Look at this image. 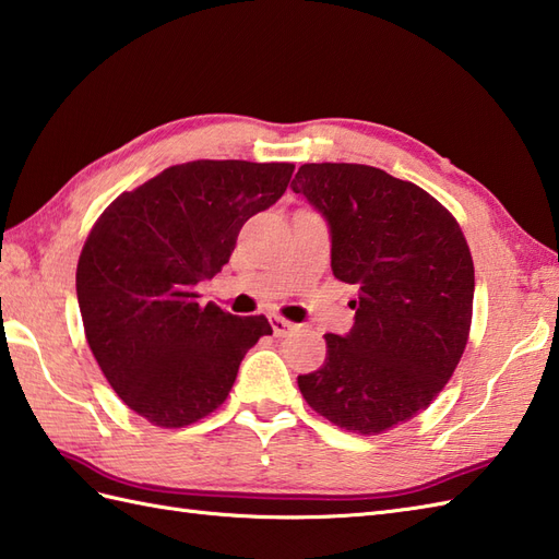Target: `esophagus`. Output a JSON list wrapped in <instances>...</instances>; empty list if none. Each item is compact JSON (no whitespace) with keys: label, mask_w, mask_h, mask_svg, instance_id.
<instances>
[{"label":"esophagus","mask_w":559,"mask_h":559,"mask_svg":"<svg viewBox=\"0 0 559 559\" xmlns=\"http://www.w3.org/2000/svg\"><path fill=\"white\" fill-rule=\"evenodd\" d=\"M270 325H272V332H275V337H289V334L296 330L294 322L284 320L280 316H272L270 318Z\"/></svg>","instance_id":"esophagus-1"}]
</instances>
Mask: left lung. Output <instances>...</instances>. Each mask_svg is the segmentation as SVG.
Segmentation results:
<instances>
[{"label": "left lung", "instance_id": "left-lung-1", "mask_svg": "<svg viewBox=\"0 0 559 559\" xmlns=\"http://www.w3.org/2000/svg\"><path fill=\"white\" fill-rule=\"evenodd\" d=\"M292 191L325 217L334 277L356 284L354 328L299 376L304 400L358 436H378L442 392L466 349L474 260L456 219L412 181L368 165H304Z\"/></svg>", "mask_w": 559, "mask_h": 559}]
</instances>
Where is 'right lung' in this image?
<instances>
[{"instance_id": "right-lung-1", "label": "right lung", "mask_w": 559, "mask_h": 559, "mask_svg": "<svg viewBox=\"0 0 559 559\" xmlns=\"http://www.w3.org/2000/svg\"><path fill=\"white\" fill-rule=\"evenodd\" d=\"M294 165L193 159L121 193L88 234L76 294L97 366L135 414L183 428L227 400L265 316L201 304L248 217L275 205Z\"/></svg>"}]
</instances>
